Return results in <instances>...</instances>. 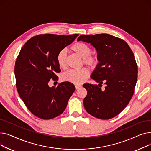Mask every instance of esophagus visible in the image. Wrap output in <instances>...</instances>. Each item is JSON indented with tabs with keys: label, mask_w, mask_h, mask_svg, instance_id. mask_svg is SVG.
<instances>
[{
	"label": "esophagus",
	"mask_w": 151,
	"mask_h": 151,
	"mask_svg": "<svg viewBox=\"0 0 151 151\" xmlns=\"http://www.w3.org/2000/svg\"><path fill=\"white\" fill-rule=\"evenodd\" d=\"M75 88H76V89H79L81 88V86L76 84V85H75Z\"/></svg>",
	"instance_id": "obj_1"
}]
</instances>
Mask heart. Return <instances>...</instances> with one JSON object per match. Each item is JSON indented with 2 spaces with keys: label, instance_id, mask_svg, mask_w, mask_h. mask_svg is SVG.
<instances>
[{
  "label": "heart",
  "instance_id": "1",
  "mask_svg": "<svg viewBox=\"0 0 151 151\" xmlns=\"http://www.w3.org/2000/svg\"><path fill=\"white\" fill-rule=\"evenodd\" d=\"M71 50L83 58L84 64L91 68L96 67L99 62L96 54H91V48L86 43L76 42L72 46ZM56 60L58 65L61 68H65L67 67V51L65 49L60 50L57 55ZM89 75L88 69L83 68L80 70H69L62 75L63 80L73 84H80Z\"/></svg>",
  "mask_w": 151,
  "mask_h": 151
}]
</instances>
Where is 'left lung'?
<instances>
[{
	"mask_svg": "<svg viewBox=\"0 0 151 151\" xmlns=\"http://www.w3.org/2000/svg\"><path fill=\"white\" fill-rule=\"evenodd\" d=\"M77 41L91 43L99 62L91 76L99 84L83 85L88 91L84 108L95 117L111 119L127 106L133 95L138 75L134 55L124 40L109 34L81 35Z\"/></svg>",
	"mask_w": 151,
	"mask_h": 151,
	"instance_id": "left-lung-1",
	"label": "left lung"
}]
</instances>
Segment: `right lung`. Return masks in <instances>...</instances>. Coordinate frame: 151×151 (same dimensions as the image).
<instances>
[{
    "label": "right lung",
    "mask_w": 151,
    "mask_h": 151,
    "mask_svg": "<svg viewBox=\"0 0 151 151\" xmlns=\"http://www.w3.org/2000/svg\"><path fill=\"white\" fill-rule=\"evenodd\" d=\"M78 34H43L29 39L16 60L14 74L19 96L30 111L42 119L61 114L75 90L70 82L58 87L48 86L51 79L58 80L60 68L56 60L58 52L72 43Z\"/></svg>",
    "instance_id": "right-lung-1"
}]
</instances>
